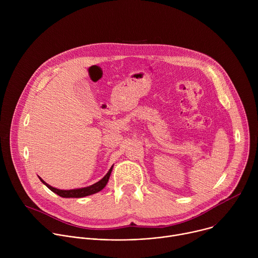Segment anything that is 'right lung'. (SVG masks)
<instances>
[{
  "label": "right lung",
  "instance_id": "obj_1",
  "mask_svg": "<svg viewBox=\"0 0 258 258\" xmlns=\"http://www.w3.org/2000/svg\"><path fill=\"white\" fill-rule=\"evenodd\" d=\"M112 168H113V165L111 166V168L109 169V171L106 173V175L102 179H100L99 181L94 183V185L89 186V187H85V188H80V189H73V190H60V189H56V188H53L52 186L48 185V183L45 180H43L41 177H40V179L42 180L43 183H45V185L52 192H54L55 194L59 195L60 197H63V198H82V197H86V196L98 193L102 189H104L105 186L107 185L108 179L110 177V174H111Z\"/></svg>",
  "mask_w": 258,
  "mask_h": 258
}]
</instances>
